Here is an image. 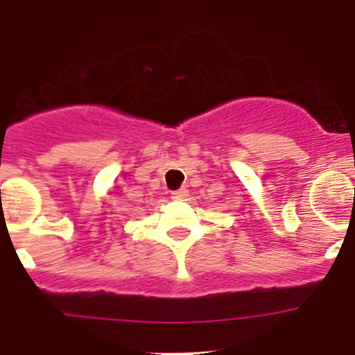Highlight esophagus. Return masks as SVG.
Segmentation results:
<instances>
[{
  "mask_svg": "<svg viewBox=\"0 0 355 355\" xmlns=\"http://www.w3.org/2000/svg\"><path fill=\"white\" fill-rule=\"evenodd\" d=\"M188 197V190L187 188H180V190H175V191H172V199L174 200H183V199H187Z\"/></svg>",
  "mask_w": 355,
  "mask_h": 355,
  "instance_id": "obj_1",
  "label": "esophagus"
}]
</instances>
